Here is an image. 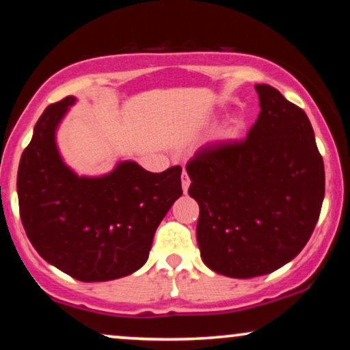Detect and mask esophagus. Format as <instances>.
<instances>
[{"label": "esophagus", "instance_id": "1", "mask_svg": "<svg viewBox=\"0 0 350 350\" xmlns=\"http://www.w3.org/2000/svg\"><path fill=\"white\" fill-rule=\"evenodd\" d=\"M180 184H183V191L187 192L189 186H191V179H189V176H187L186 171H183V176H180Z\"/></svg>", "mask_w": 350, "mask_h": 350}]
</instances>
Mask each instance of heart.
Listing matches in <instances>:
<instances>
[{
	"label": "heart",
	"mask_w": 350,
	"mask_h": 350,
	"mask_svg": "<svg viewBox=\"0 0 350 350\" xmlns=\"http://www.w3.org/2000/svg\"><path fill=\"white\" fill-rule=\"evenodd\" d=\"M239 126H240V124L239 123H235V126L234 128H232V130L230 131H228V136H235L237 135V131H239Z\"/></svg>",
	"instance_id": "heart-1"
}]
</instances>
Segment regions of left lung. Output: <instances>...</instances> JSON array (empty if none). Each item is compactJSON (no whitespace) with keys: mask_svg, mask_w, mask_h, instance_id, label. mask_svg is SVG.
Masks as SVG:
<instances>
[{"mask_svg":"<svg viewBox=\"0 0 350 350\" xmlns=\"http://www.w3.org/2000/svg\"><path fill=\"white\" fill-rule=\"evenodd\" d=\"M255 90L262 110L247 138L206 144L186 164L200 256L230 278L291 262L314 230L326 186L306 113L276 88Z\"/></svg>","mask_w":350,"mask_h":350,"instance_id":"1","label":"left lung"}]
</instances>
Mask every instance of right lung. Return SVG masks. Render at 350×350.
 <instances>
[{
	"label": "right lung",
	"instance_id": "right-lung-1",
	"mask_svg": "<svg viewBox=\"0 0 350 350\" xmlns=\"http://www.w3.org/2000/svg\"><path fill=\"white\" fill-rule=\"evenodd\" d=\"M75 102L44 110L18 170L19 215L36 252L79 281H108L139 270L152 237L183 196L180 166L150 172L120 163L102 178H79L59 156L55 128Z\"/></svg>",
	"mask_w": 350,
	"mask_h": 350
}]
</instances>
